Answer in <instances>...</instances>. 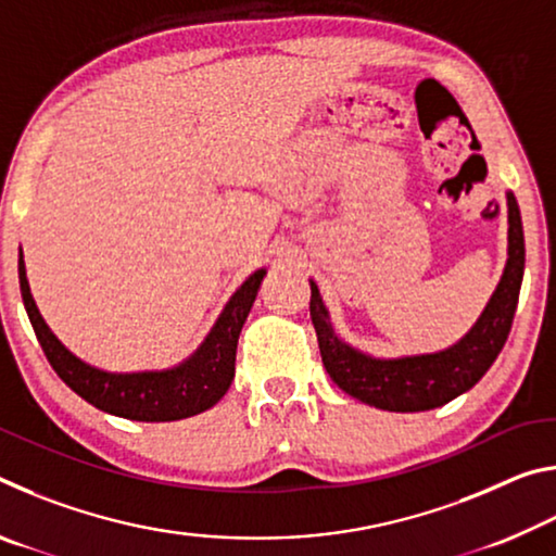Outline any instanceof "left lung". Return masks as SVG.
<instances>
[{
  "mask_svg": "<svg viewBox=\"0 0 556 556\" xmlns=\"http://www.w3.org/2000/svg\"><path fill=\"white\" fill-rule=\"evenodd\" d=\"M507 265L491 304L466 338L434 355L378 361L345 345L333 333L328 312L312 281V321L326 372L351 397L388 412H425L441 407L473 388L503 351L513 328L525 275V235L520 208L507 193Z\"/></svg>",
  "mask_w": 556,
  "mask_h": 556,
  "instance_id": "obj_1",
  "label": "left lung"
}]
</instances>
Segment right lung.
Here are the masks:
<instances>
[{"label":"right lung","instance_id":"right-lung-1","mask_svg":"<svg viewBox=\"0 0 556 556\" xmlns=\"http://www.w3.org/2000/svg\"><path fill=\"white\" fill-rule=\"evenodd\" d=\"M265 275V269H257L235 291L211 336L184 365L164 372L115 375L83 363L51 333L34 304L24 260L18 257V285H22L26 314H29L34 333L39 338L51 368L92 407L135 421H174L193 417V414L211 409L228 392L235 375V351H238L242 324L255 304Z\"/></svg>","mask_w":556,"mask_h":556}]
</instances>
